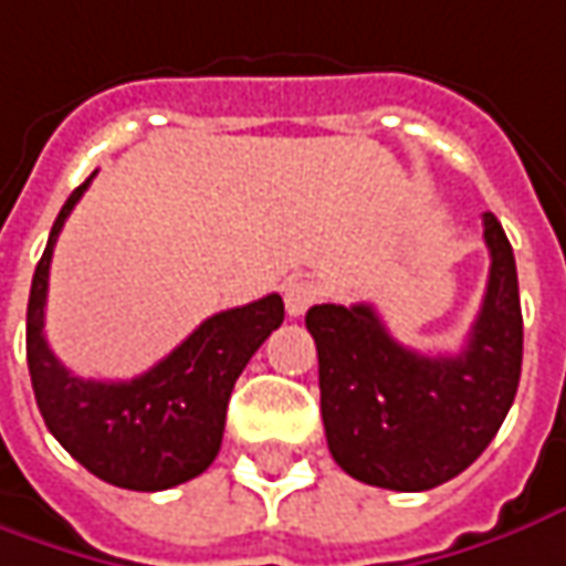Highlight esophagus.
Wrapping results in <instances>:
<instances>
[{"label": "esophagus", "instance_id": "34e87169", "mask_svg": "<svg viewBox=\"0 0 566 566\" xmlns=\"http://www.w3.org/2000/svg\"><path fill=\"white\" fill-rule=\"evenodd\" d=\"M318 297V287L310 279H287L284 282V310L287 315H303Z\"/></svg>", "mask_w": 566, "mask_h": 566}]
</instances>
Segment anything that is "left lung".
Instances as JSON below:
<instances>
[{
	"label": "left lung",
	"mask_w": 566,
	"mask_h": 566,
	"mask_svg": "<svg viewBox=\"0 0 566 566\" xmlns=\"http://www.w3.org/2000/svg\"><path fill=\"white\" fill-rule=\"evenodd\" d=\"M483 238L490 282L455 356L402 347L371 303H318L306 313L328 449L368 486H440L483 455L509 415L524 359L517 266L493 213H483Z\"/></svg>",
	"instance_id": "8db88e82"
}]
</instances>
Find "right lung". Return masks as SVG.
<instances>
[{
    "mask_svg": "<svg viewBox=\"0 0 566 566\" xmlns=\"http://www.w3.org/2000/svg\"><path fill=\"white\" fill-rule=\"evenodd\" d=\"M95 179L64 201L33 272L27 303V365L45 428L90 474L120 490L157 493L203 474L222 446L238 375L284 322L279 294L210 315L167 359L133 380L71 375L42 334L49 266L64 219Z\"/></svg>",
    "mask_w": 566,
    "mask_h": 566,
    "instance_id": "1",
    "label": "right lung"
}]
</instances>
